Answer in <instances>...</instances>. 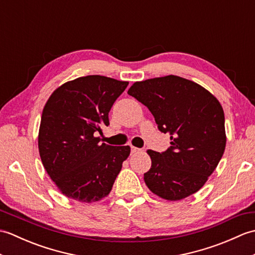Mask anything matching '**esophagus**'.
I'll return each instance as SVG.
<instances>
[{"label":"esophagus","mask_w":255,"mask_h":255,"mask_svg":"<svg viewBox=\"0 0 255 255\" xmlns=\"http://www.w3.org/2000/svg\"><path fill=\"white\" fill-rule=\"evenodd\" d=\"M141 152V149H139L137 147H133V145H131V153L134 154V153H139Z\"/></svg>","instance_id":"esophagus-1"}]
</instances>
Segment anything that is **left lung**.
Wrapping results in <instances>:
<instances>
[{
  "label": "left lung",
  "mask_w": 255,
  "mask_h": 255,
  "mask_svg": "<svg viewBox=\"0 0 255 255\" xmlns=\"http://www.w3.org/2000/svg\"><path fill=\"white\" fill-rule=\"evenodd\" d=\"M127 93L149 108L160 131L170 134L165 152L148 150L145 185L156 196L176 202L198 192L226 149L225 113L202 85L176 75L134 82Z\"/></svg>",
  "instance_id": "1"
}]
</instances>
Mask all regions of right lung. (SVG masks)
<instances>
[{"instance_id": "1", "label": "right lung", "mask_w": 255, "mask_h": 255, "mask_svg": "<svg viewBox=\"0 0 255 255\" xmlns=\"http://www.w3.org/2000/svg\"><path fill=\"white\" fill-rule=\"evenodd\" d=\"M127 81L86 75L59 86L42 110L38 149L53 183L64 196L95 203L108 196L130 154L129 145L100 143L108 113Z\"/></svg>"}]
</instances>
